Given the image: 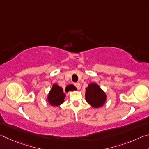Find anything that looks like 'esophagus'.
Returning <instances> with one entry per match:
<instances>
[{
    "label": "esophagus",
    "instance_id": "obj_1",
    "mask_svg": "<svg viewBox=\"0 0 149 149\" xmlns=\"http://www.w3.org/2000/svg\"><path fill=\"white\" fill-rule=\"evenodd\" d=\"M74 85H75V87H76L77 89H79L80 88H81V85H80L79 83H75Z\"/></svg>",
    "mask_w": 149,
    "mask_h": 149
}]
</instances>
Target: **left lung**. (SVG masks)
I'll return each instance as SVG.
<instances>
[{
  "mask_svg": "<svg viewBox=\"0 0 149 149\" xmlns=\"http://www.w3.org/2000/svg\"><path fill=\"white\" fill-rule=\"evenodd\" d=\"M85 100L93 108L101 107L107 100V95L98 84L91 83L85 91Z\"/></svg>",
  "mask_w": 149,
  "mask_h": 149,
  "instance_id": "1",
  "label": "left lung"
}]
</instances>
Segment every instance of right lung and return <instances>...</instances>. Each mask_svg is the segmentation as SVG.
<instances>
[{"label": "right lung", "instance_id": "obj_1", "mask_svg": "<svg viewBox=\"0 0 149 149\" xmlns=\"http://www.w3.org/2000/svg\"><path fill=\"white\" fill-rule=\"evenodd\" d=\"M70 91L74 90L73 88L70 89ZM68 91L65 90V92H68ZM65 95L64 93V90L62 89L61 87L57 84H53L52 89H50V92L48 95L47 99L49 104L54 107H58L61 104H62L64 101Z\"/></svg>", "mask_w": 149, "mask_h": 149}]
</instances>
